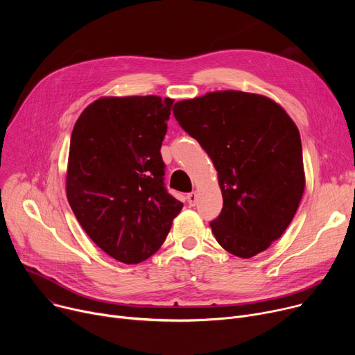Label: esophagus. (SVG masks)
<instances>
[{
	"mask_svg": "<svg viewBox=\"0 0 355 355\" xmlns=\"http://www.w3.org/2000/svg\"><path fill=\"white\" fill-rule=\"evenodd\" d=\"M197 200H198V196H197V193L196 191H193V193H190L189 196H187V201H189V204L191 207H194L196 204H197Z\"/></svg>",
	"mask_w": 355,
	"mask_h": 355,
	"instance_id": "esophagus-1",
	"label": "esophagus"
}]
</instances>
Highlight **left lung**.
<instances>
[{"instance_id":"obj_1","label":"left lung","mask_w":355,"mask_h":355,"mask_svg":"<svg viewBox=\"0 0 355 355\" xmlns=\"http://www.w3.org/2000/svg\"><path fill=\"white\" fill-rule=\"evenodd\" d=\"M174 116L211 158L223 210L210 223L218 245L249 259L284 234L305 190L301 135L275 101L240 90L180 101Z\"/></svg>"}]
</instances>
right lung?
<instances>
[{
    "instance_id": "obj_1",
    "label": "right lung",
    "mask_w": 355,
    "mask_h": 355,
    "mask_svg": "<svg viewBox=\"0 0 355 355\" xmlns=\"http://www.w3.org/2000/svg\"><path fill=\"white\" fill-rule=\"evenodd\" d=\"M173 103L154 95L103 96L73 128L67 201L87 236L126 265L153 256L182 209L164 187L159 151Z\"/></svg>"
}]
</instances>
